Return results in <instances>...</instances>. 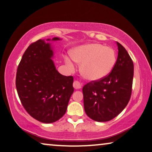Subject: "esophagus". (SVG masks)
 I'll list each match as a JSON object with an SVG mask.
<instances>
[{
	"instance_id": "esophagus-1",
	"label": "esophagus",
	"mask_w": 152,
	"mask_h": 152,
	"mask_svg": "<svg viewBox=\"0 0 152 152\" xmlns=\"http://www.w3.org/2000/svg\"><path fill=\"white\" fill-rule=\"evenodd\" d=\"M73 87L75 89H80L81 88V83L79 81H74L73 82Z\"/></svg>"
}]
</instances>
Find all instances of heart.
I'll list each match as a JSON object with an SVG mask.
<instances>
[{"mask_svg":"<svg viewBox=\"0 0 152 152\" xmlns=\"http://www.w3.org/2000/svg\"><path fill=\"white\" fill-rule=\"evenodd\" d=\"M72 60L80 65V72L86 80L94 81L107 76L114 69L116 56L113 49L97 43L77 47L71 53ZM66 64L71 69L74 66L69 58Z\"/></svg>","mask_w":152,"mask_h":152,"instance_id":"obj_1","label":"heart"}]
</instances>
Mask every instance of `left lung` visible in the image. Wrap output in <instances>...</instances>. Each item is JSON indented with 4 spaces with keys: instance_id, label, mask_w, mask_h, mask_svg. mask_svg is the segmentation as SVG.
<instances>
[{
    "instance_id": "obj_1",
    "label": "left lung",
    "mask_w": 152,
    "mask_h": 152,
    "mask_svg": "<svg viewBox=\"0 0 152 152\" xmlns=\"http://www.w3.org/2000/svg\"><path fill=\"white\" fill-rule=\"evenodd\" d=\"M116 43L118 52L114 69L105 77L91 81L83 88L85 113L95 121L113 119L126 107L131 97L133 61L126 49Z\"/></svg>"
}]
</instances>
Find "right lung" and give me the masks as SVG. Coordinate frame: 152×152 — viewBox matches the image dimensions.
<instances>
[{
    "label": "right lung",
    "instance_id": "obj_1",
    "mask_svg": "<svg viewBox=\"0 0 152 152\" xmlns=\"http://www.w3.org/2000/svg\"><path fill=\"white\" fill-rule=\"evenodd\" d=\"M52 56L50 45L45 40L31 43L22 57L16 77L24 108L35 119L45 124L56 122L64 115L74 91L73 77L58 72Z\"/></svg>",
    "mask_w": 152,
    "mask_h": 152
}]
</instances>
